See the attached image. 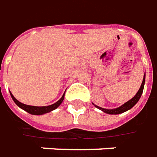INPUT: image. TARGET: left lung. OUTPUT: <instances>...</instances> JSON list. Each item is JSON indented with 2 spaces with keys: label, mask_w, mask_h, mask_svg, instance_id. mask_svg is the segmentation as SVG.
<instances>
[{
  "label": "left lung",
  "mask_w": 157,
  "mask_h": 157,
  "mask_svg": "<svg viewBox=\"0 0 157 157\" xmlns=\"http://www.w3.org/2000/svg\"><path fill=\"white\" fill-rule=\"evenodd\" d=\"M144 82H145V73H144V78H143V81H142V84H141V86L140 88V90H138L137 94L134 95L133 98L129 100L128 101H127L126 103H124L123 105H121L119 107H117V108L115 109H105V108H102V107H100L98 105H95L94 106L96 107V108L100 109V110H101L102 112H105V113H107V114H120V113H123V112H126L128 110H129L131 109L133 106H134L138 101H139V100L140 99L141 97V94L143 93V90H144Z\"/></svg>",
  "instance_id": "left-lung-1"
}]
</instances>
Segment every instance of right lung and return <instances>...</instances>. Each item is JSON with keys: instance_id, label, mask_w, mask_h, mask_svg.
<instances>
[{"instance_id": "add662e5", "label": "right lung", "mask_w": 157, "mask_h": 157, "mask_svg": "<svg viewBox=\"0 0 157 157\" xmlns=\"http://www.w3.org/2000/svg\"><path fill=\"white\" fill-rule=\"evenodd\" d=\"M10 94H11V96H12V98H13V101L16 103L17 105L19 106L20 108H22L24 111H26L29 113H30L32 115H42V114H45V113H47V112H50L53 111V110H55L58 107L59 105L62 104V102L64 100V94L62 96V98L59 100L58 101H56L54 104H52V105H46V106H34V105H25V104H23V103H21L20 101H18L17 100L14 96H13V94L10 92Z\"/></svg>"}]
</instances>
